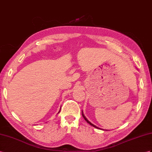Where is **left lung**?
Listing matches in <instances>:
<instances>
[{
    "mask_svg": "<svg viewBox=\"0 0 152 152\" xmlns=\"http://www.w3.org/2000/svg\"><path fill=\"white\" fill-rule=\"evenodd\" d=\"M81 114H82V116H83V118H84V119H85V121H87L89 124H91V126H92L93 127H95V128H98V129H101L100 128H99V127H98V126H96V125H94V124H93L92 123H91L90 121H89L86 118V117H85V115L83 114V111L81 112Z\"/></svg>",
    "mask_w": 152,
    "mask_h": 152,
    "instance_id": "obj_1",
    "label": "left lung"
}]
</instances>
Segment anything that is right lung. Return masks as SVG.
I'll return each mask as SVG.
<instances>
[{"instance_id":"add662e5","label":"right lung","mask_w":152,"mask_h":152,"mask_svg":"<svg viewBox=\"0 0 152 152\" xmlns=\"http://www.w3.org/2000/svg\"><path fill=\"white\" fill-rule=\"evenodd\" d=\"M60 110H61V108H60V110H59V112H58V114H59V113H60Z\"/></svg>"}]
</instances>
